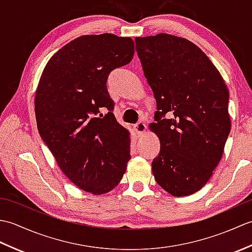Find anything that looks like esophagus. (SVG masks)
<instances>
[{
    "label": "esophagus",
    "mask_w": 252,
    "mask_h": 252,
    "mask_svg": "<svg viewBox=\"0 0 252 252\" xmlns=\"http://www.w3.org/2000/svg\"><path fill=\"white\" fill-rule=\"evenodd\" d=\"M134 129H135V132H136V134L140 136V135H142L144 132H145V130H146V125L145 123H144L143 121H140V122H137L136 125L134 126Z\"/></svg>",
    "instance_id": "34e87169"
}]
</instances>
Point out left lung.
Returning a JSON list of instances; mask_svg holds the SVG:
<instances>
[{
	"mask_svg": "<svg viewBox=\"0 0 252 252\" xmlns=\"http://www.w3.org/2000/svg\"><path fill=\"white\" fill-rule=\"evenodd\" d=\"M135 43L158 109L149 125L160 141L155 180L172 196L191 195L222 158L231 131L227 87L209 57L184 37L159 33L135 37Z\"/></svg>",
	"mask_w": 252,
	"mask_h": 252,
	"instance_id": "obj_1",
	"label": "left lung"
}]
</instances>
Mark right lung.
I'll list each match as a JSON object with an SVG mask.
<instances>
[{
	"label": "right lung",
	"mask_w": 252,
	"mask_h": 252,
	"mask_svg": "<svg viewBox=\"0 0 252 252\" xmlns=\"http://www.w3.org/2000/svg\"><path fill=\"white\" fill-rule=\"evenodd\" d=\"M134 55L131 37L81 35L47 62L37 85L34 111L42 140L72 183L93 195L119 184L130 155V132L112 114L109 73ZM106 111L105 115L100 110Z\"/></svg>",
	"instance_id": "right-lung-1"
}]
</instances>
